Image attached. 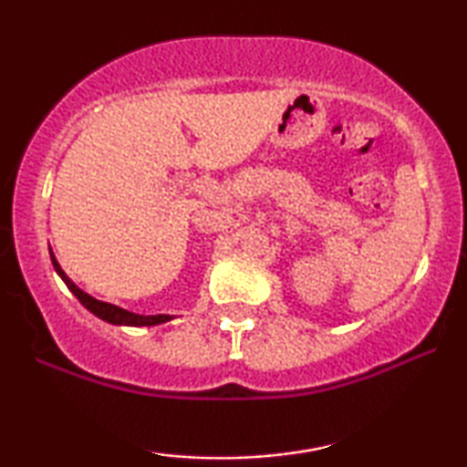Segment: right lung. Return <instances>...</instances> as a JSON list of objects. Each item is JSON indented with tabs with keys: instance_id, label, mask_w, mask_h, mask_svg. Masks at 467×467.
I'll return each mask as SVG.
<instances>
[{
	"instance_id": "obj_1",
	"label": "right lung",
	"mask_w": 467,
	"mask_h": 467,
	"mask_svg": "<svg viewBox=\"0 0 467 467\" xmlns=\"http://www.w3.org/2000/svg\"><path fill=\"white\" fill-rule=\"evenodd\" d=\"M50 259H53L55 270L63 278V283L67 285V289L72 291L76 297H78V302L85 306L87 310H91L95 317L101 318V321H108V323H112V325H131V327H144V325H146V327H150V325H159V323L171 321L170 315H149V317H144V315H136V312L119 308V306H114V304L99 302V299H95V297L88 296V293L78 289V286H76L72 280L66 276V272H63L61 265L57 264V259H55L53 253H50Z\"/></svg>"
}]
</instances>
